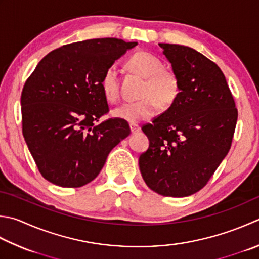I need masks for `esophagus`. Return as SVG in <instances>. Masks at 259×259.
<instances>
[{
	"instance_id": "esophagus-1",
	"label": "esophagus",
	"mask_w": 259,
	"mask_h": 259,
	"mask_svg": "<svg viewBox=\"0 0 259 259\" xmlns=\"http://www.w3.org/2000/svg\"><path fill=\"white\" fill-rule=\"evenodd\" d=\"M139 130H140V126H139L138 124H136V123H130V131H131V134H136V133H138Z\"/></svg>"
}]
</instances>
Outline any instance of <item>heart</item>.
I'll return each mask as SVG.
<instances>
[{"mask_svg":"<svg viewBox=\"0 0 259 259\" xmlns=\"http://www.w3.org/2000/svg\"><path fill=\"white\" fill-rule=\"evenodd\" d=\"M131 72L146 78L137 102L124 103L116 108L112 114L121 120L136 123L153 116L158 110V103L168 106L176 100L180 92V80L171 70L164 68L157 56L148 52H137L128 60ZM101 88L105 99L111 103L120 99L118 70L114 65L109 66L101 78Z\"/></svg>","mask_w":259,"mask_h":259,"instance_id":"b5f03b06","label":"heart"}]
</instances>
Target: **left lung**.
<instances>
[{
  "label": "left lung",
  "mask_w": 259,
  "mask_h": 259,
  "mask_svg": "<svg viewBox=\"0 0 259 259\" xmlns=\"http://www.w3.org/2000/svg\"><path fill=\"white\" fill-rule=\"evenodd\" d=\"M159 46L180 80V92L165 112L141 128L149 147L139 157V168L150 190L183 197L203 189L227 156L238 111L215 63L186 46Z\"/></svg>",
  "instance_id": "left-lung-1"
}]
</instances>
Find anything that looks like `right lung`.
Returning <instances> with one entry per match:
<instances>
[{"label": "right lung", "mask_w": 259, "mask_h": 259, "mask_svg": "<svg viewBox=\"0 0 259 259\" xmlns=\"http://www.w3.org/2000/svg\"><path fill=\"white\" fill-rule=\"evenodd\" d=\"M137 42L115 38L65 45L40 60L21 93L22 134L40 174L62 187L93 181L108 155L130 135L124 120L110 118L101 78Z\"/></svg>", "instance_id": "right-lung-1"}]
</instances>
